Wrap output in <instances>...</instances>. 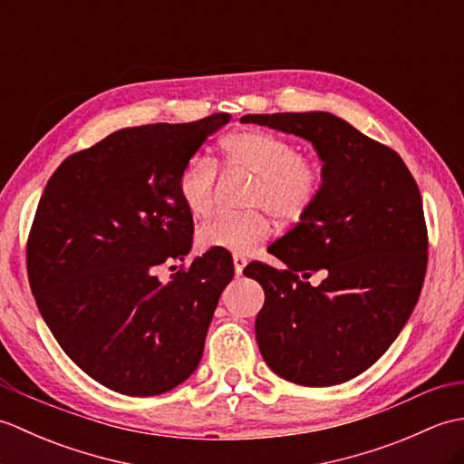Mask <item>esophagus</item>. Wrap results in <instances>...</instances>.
I'll return each mask as SVG.
<instances>
[{
    "label": "esophagus",
    "instance_id": "obj_1",
    "mask_svg": "<svg viewBox=\"0 0 464 464\" xmlns=\"http://www.w3.org/2000/svg\"><path fill=\"white\" fill-rule=\"evenodd\" d=\"M233 265H235V273L243 275L245 265H247V259L243 257V255H233Z\"/></svg>",
    "mask_w": 464,
    "mask_h": 464
}]
</instances>
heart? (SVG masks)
<instances>
[{"label": "heart", "mask_w": 464, "mask_h": 464, "mask_svg": "<svg viewBox=\"0 0 464 464\" xmlns=\"http://www.w3.org/2000/svg\"><path fill=\"white\" fill-rule=\"evenodd\" d=\"M221 165L227 171L255 179L245 215H219L197 231L201 249L247 255L273 233L271 215L283 223L304 219L321 199L323 167L287 137L263 130H239L225 135ZM185 209L193 217L211 215L217 193V169L209 157L195 155L183 165L177 179Z\"/></svg>", "instance_id": "b5f03b06"}]
</instances>
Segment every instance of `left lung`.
Listing matches in <instances>:
<instances>
[{
  "label": "left lung",
  "instance_id": "obj_1",
  "mask_svg": "<svg viewBox=\"0 0 464 464\" xmlns=\"http://www.w3.org/2000/svg\"><path fill=\"white\" fill-rule=\"evenodd\" d=\"M241 121L309 140L324 175L313 211L271 245L287 269L255 261L243 271L265 291L259 351L303 387L351 381L391 347L420 295L429 235L419 185L397 151L331 113ZM314 270L328 277L311 288Z\"/></svg>",
  "mask_w": 464,
  "mask_h": 464
}]
</instances>
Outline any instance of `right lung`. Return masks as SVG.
I'll list each match as a JSON object with an SVG mask.
<instances>
[{"mask_svg": "<svg viewBox=\"0 0 464 464\" xmlns=\"http://www.w3.org/2000/svg\"><path fill=\"white\" fill-rule=\"evenodd\" d=\"M231 120L127 127L69 155L49 177L25 261L37 309L77 367L130 397L171 391L197 369L233 261H183L193 215L177 191L183 165Z\"/></svg>", "mask_w": 464, "mask_h": 464, "instance_id": "add662e5", "label": "right lung"}]
</instances>
